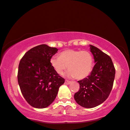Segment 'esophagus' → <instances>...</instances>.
<instances>
[{
  "label": "esophagus",
  "instance_id": "34e87169",
  "mask_svg": "<svg viewBox=\"0 0 130 130\" xmlns=\"http://www.w3.org/2000/svg\"><path fill=\"white\" fill-rule=\"evenodd\" d=\"M71 83V81H69V80H67V79H66V80H65V83L66 84H70Z\"/></svg>",
  "mask_w": 130,
  "mask_h": 130
}]
</instances>
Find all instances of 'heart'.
Returning a JSON list of instances; mask_svg holds the SVG:
<instances>
[{"mask_svg":"<svg viewBox=\"0 0 130 130\" xmlns=\"http://www.w3.org/2000/svg\"><path fill=\"white\" fill-rule=\"evenodd\" d=\"M51 66L59 75H63L68 68L67 75L83 79L92 71L94 59L90 52L77 49H67L60 53L59 56H53L50 59Z\"/></svg>","mask_w":130,"mask_h":130,"instance_id":"b5f03b06","label":"heart"}]
</instances>
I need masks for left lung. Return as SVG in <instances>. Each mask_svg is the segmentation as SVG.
Masks as SVG:
<instances>
[{"mask_svg":"<svg viewBox=\"0 0 130 130\" xmlns=\"http://www.w3.org/2000/svg\"><path fill=\"white\" fill-rule=\"evenodd\" d=\"M95 63L91 74L78 81L79 90L74 94L76 102L82 107L92 108L102 103L113 87L115 69L109 56L90 45Z\"/></svg>","mask_w":130,"mask_h":130,"instance_id":"8db88e82","label":"left lung"}]
</instances>
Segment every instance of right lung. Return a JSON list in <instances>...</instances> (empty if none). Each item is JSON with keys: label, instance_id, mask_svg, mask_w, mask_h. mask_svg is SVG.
I'll return each mask as SVG.
<instances>
[{"label": "right lung", "instance_id": "right-lung-1", "mask_svg": "<svg viewBox=\"0 0 130 130\" xmlns=\"http://www.w3.org/2000/svg\"><path fill=\"white\" fill-rule=\"evenodd\" d=\"M56 47L40 44L29 50L21 59L18 81L24 99L31 106L42 109L54 101L65 79L54 70L50 59Z\"/></svg>", "mask_w": 130, "mask_h": 130}]
</instances>
